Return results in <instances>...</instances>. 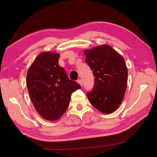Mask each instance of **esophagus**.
<instances>
[{
	"label": "esophagus",
	"instance_id": "1",
	"mask_svg": "<svg viewBox=\"0 0 157 157\" xmlns=\"http://www.w3.org/2000/svg\"><path fill=\"white\" fill-rule=\"evenodd\" d=\"M77 82H78V83L81 85V86H82V81L81 79H78V80H77Z\"/></svg>",
	"mask_w": 157,
	"mask_h": 157
}]
</instances>
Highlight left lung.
I'll return each instance as SVG.
<instances>
[{
  "instance_id": "obj_1",
  "label": "left lung",
  "mask_w": 157,
  "mask_h": 157,
  "mask_svg": "<svg viewBox=\"0 0 157 157\" xmlns=\"http://www.w3.org/2000/svg\"><path fill=\"white\" fill-rule=\"evenodd\" d=\"M85 62L94 78V86L87 93L94 107L104 113H110L119 107L125 94L127 68L123 57L108 45L84 50Z\"/></svg>"
}]
</instances>
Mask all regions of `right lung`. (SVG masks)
<instances>
[{"label": "right lung", "instance_id": "add662e5", "mask_svg": "<svg viewBox=\"0 0 157 157\" xmlns=\"http://www.w3.org/2000/svg\"><path fill=\"white\" fill-rule=\"evenodd\" d=\"M58 53L38 55L29 68L26 84L37 112L48 121H56L67 110L71 95L81 86L68 78L59 65Z\"/></svg>", "mask_w": 157, "mask_h": 157}]
</instances>
